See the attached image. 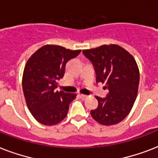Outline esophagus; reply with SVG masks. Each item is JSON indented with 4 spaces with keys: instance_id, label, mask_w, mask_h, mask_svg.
<instances>
[{
    "instance_id": "1",
    "label": "esophagus",
    "mask_w": 158,
    "mask_h": 158,
    "mask_svg": "<svg viewBox=\"0 0 158 158\" xmlns=\"http://www.w3.org/2000/svg\"><path fill=\"white\" fill-rule=\"evenodd\" d=\"M79 97H80L82 99H84V100L88 98V96H87V95H84V94H79Z\"/></svg>"
}]
</instances>
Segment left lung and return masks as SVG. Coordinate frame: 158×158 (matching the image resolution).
Instances as JSON below:
<instances>
[{
  "label": "left lung",
  "instance_id": "1",
  "mask_svg": "<svg viewBox=\"0 0 158 158\" xmlns=\"http://www.w3.org/2000/svg\"><path fill=\"white\" fill-rule=\"evenodd\" d=\"M96 73V82L105 84L108 94L95 97L98 106L92 117L103 125L117 124L130 113L137 97L139 71L135 58L120 46L103 45L83 51Z\"/></svg>",
  "mask_w": 158,
  "mask_h": 158
}]
</instances>
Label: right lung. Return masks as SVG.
Segmentation results:
<instances>
[{
  "instance_id": "1",
  "label": "right lung",
  "mask_w": 158,
  "mask_h": 158,
  "mask_svg": "<svg viewBox=\"0 0 158 158\" xmlns=\"http://www.w3.org/2000/svg\"><path fill=\"white\" fill-rule=\"evenodd\" d=\"M81 50L56 45L39 48L27 61L23 74V92L29 111L38 122L56 125L66 116L76 94L56 91L64 74L65 64Z\"/></svg>"
}]
</instances>
